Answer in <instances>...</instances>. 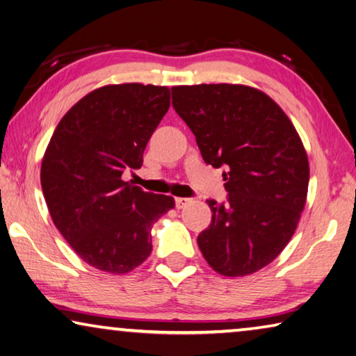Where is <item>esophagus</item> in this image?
I'll return each instance as SVG.
<instances>
[{
	"instance_id": "34e87169",
	"label": "esophagus",
	"mask_w": 356,
	"mask_h": 356,
	"mask_svg": "<svg viewBox=\"0 0 356 356\" xmlns=\"http://www.w3.org/2000/svg\"><path fill=\"white\" fill-rule=\"evenodd\" d=\"M190 198H176V207L177 209H184L185 206L190 204Z\"/></svg>"
}]
</instances>
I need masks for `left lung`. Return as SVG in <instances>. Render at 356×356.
I'll return each mask as SVG.
<instances>
[{"instance_id": "1", "label": "left lung", "mask_w": 356, "mask_h": 356, "mask_svg": "<svg viewBox=\"0 0 356 356\" xmlns=\"http://www.w3.org/2000/svg\"><path fill=\"white\" fill-rule=\"evenodd\" d=\"M172 106L207 165L225 166L227 204L212 211L198 245L228 277L257 273L289 244L306 204L309 161L300 134L275 101L233 83L172 87Z\"/></svg>"}]
</instances>
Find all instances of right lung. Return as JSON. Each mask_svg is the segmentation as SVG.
Here are the masks:
<instances>
[{
    "instance_id": "right-lung-1",
    "label": "right lung",
    "mask_w": 356,
    "mask_h": 356,
    "mask_svg": "<svg viewBox=\"0 0 356 356\" xmlns=\"http://www.w3.org/2000/svg\"><path fill=\"white\" fill-rule=\"evenodd\" d=\"M169 109V88L120 83L93 90L50 138L41 185L50 217L90 266L127 274L152 252L150 229L174 198L125 182L143 166L149 139Z\"/></svg>"
}]
</instances>
